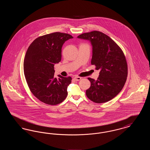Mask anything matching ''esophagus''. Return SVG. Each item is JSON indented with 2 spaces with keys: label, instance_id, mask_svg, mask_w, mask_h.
Instances as JSON below:
<instances>
[{
  "label": "esophagus",
  "instance_id": "34e87169",
  "mask_svg": "<svg viewBox=\"0 0 150 150\" xmlns=\"http://www.w3.org/2000/svg\"><path fill=\"white\" fill-rule=\"evenodd\" d=\"M74 79H75V80H76V81H79V80H81V77H79V76H75V77H74Z\"/></svg>",
  "mask_w": 150,
  "mask_h": 150
}]
</instances>
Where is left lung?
<instances>
[{
  "mask_svg": "<svg viewBox=\"0 0 150 150\" xmlns=\"http://www.w3.org/2000/svg\"><path fill=\"white\" fill-rule=\"evenodd\" d=\"M78 38L91 42V64L100 70L97 80L88 78L91 84L86 91L87 97L97 103L112 100L120 92L128 76V66L122 50L111 38L98 31L83 33Z\"/></svg>",
  "mask_w": 150,
  "mask_h": 150,
  "instance_id": "1",
  "label": "left lung"
}]
</instances>
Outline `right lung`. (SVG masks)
Segmentation results:
<instances>
[{
    "label": "right lung",
    "instance_id": "add662e5",
    "mask_svg": "<svg viewBox=\"0 0 150 150\" xmlns=\"http://www.w3.org/2000/svg\"><path fill=\"white\" fill-rule=\"evenodd\" d=\"M72 38L71 35L59 32L39 36L26 53L23 71L27 84L34 96L47 105H58L67 96L72 78L60 75L55 78L54 66L61 60L63 44Z\"/></svg>",
    "mask_w": 150,
    "mask_h": 150
}]
</instances>
